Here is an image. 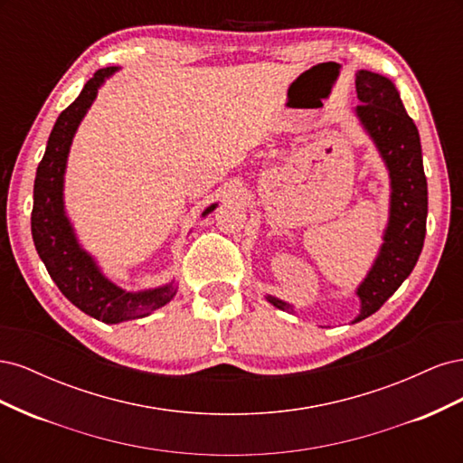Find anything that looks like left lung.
Masks as SVG:
<instances>
[{
  "label": "left lung",
  "mask_w": 463,
  "mask_h": 463,
  "mask_svg": "<svg viewBox=\"0 0 463 463\" xmlns=\"http://www.w3.org/2000/svg\"><path fill=\"white\" fill-rule=\"evenodd\" d=\"M355 114L371 135L390 174V218L373 269L357 288L361 313L354 322L371 317L402 286L421 255L427 232V177L421 143L413 119L405 114L402 98L390 79L357 71ZM274 307L291 311V305L266 296Z\"/></svg>",
  "instance_id": "1"
}]
</instances>
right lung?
Instances as JSON below:
<instances>
[{
  "mask_svg": "<svg viewBox=\"0 0 463 463\" xmlns=\"http://www.w3.org/2000/svg\"><path fill=\"white\" fill-rule=\"evenodd\" d=\"M118 71V67L98 69L87 80L77 100L65 108L48 138L44 158L38 164L34 179V204L31 230L34 247L55 286L82 313L118 325L123 320L143 318L154 313L175 296V286L165 284L145 291H125L100 272L94 259L77 241L71 222L63 208V174L67 154L73 143L79 123L92 106L102 82ZM210 204L203 216L213 213Z\"/></svg>",
  "mask_w": 463,
  "mask_h": 463,
  "instance_id": "add662e5",
  "label": "right lung"
}]
</instances>
